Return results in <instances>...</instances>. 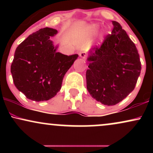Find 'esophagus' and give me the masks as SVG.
Returning <instances> with one entry per match:
<instances>
[{
  "mask_svg": "<svg viewBox=\"0 0 153 153\" xmlns=\"http://www.w3.org/2000/svg\"><path fill=\"white\" fill-rule=\"evenodd\" d=\"M86 56H87V54L85 52H82L80 53V57H81L82 59H84V60H85V58H86Z\"/></svg>",
  "mask_w": 153,
  "mask_h": 153,
  "instance_id": "obj_1",
  "label": "esophagus"
}]
</instances>
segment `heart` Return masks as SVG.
<instances>
[{"instance_id": "b5f03b06", "label": "heart", "mask_w": 153, "mask_h": 153, "mask_svg": "<svg viewBox=\"0 0 153 153\" xmlns=\"http://www.w3.org/2000/svg\"><path fill=\"white\" fill-rule=\"evenodd\" d=\"M96 30H97V26H93L91 28V32H95V31H96Z\"/></svg>"}]
</instances>
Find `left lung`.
Segmentation results:
<instances>
[{
  "mask_svg": "<svg viewBox=\"0 0 153 153\" xmlns=\"http://www.w3.org/2000/svg\"><path fill=\"white\" fill-rule=\"evenodd\" d=\"M101 46L88 51L86 84L88 93L106 106L122 101L134 90L141 72L140 55L135 45L119 23Z\"/></svg>",
  "mask_w": 153,
  "mask_h": 153,
  "instance_id": "8db88e82",
  "label": "left lung"
}]
</instances>
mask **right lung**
I'll use <instances>...</instances> for the list:
<instances>
[{
	"instance_id": "add662e5",
	"label": "right lung",
	"mask_w": 153,
	"mask_h": 153,
	"mask_svg": "<svg viewBox=\"0 0 153 153\" xmlns=\"http://www.w3.org/2000/svg\"><path fill=\"white\" fill-rule=\"evenodd\" d=\"M57 31L44 28L30 34L17 47L10 66L15 86L27 99L48 101L62 87L63 78L78 54L57 52L59 45L50 39Z\"/></svg>"
}]
</instances>
